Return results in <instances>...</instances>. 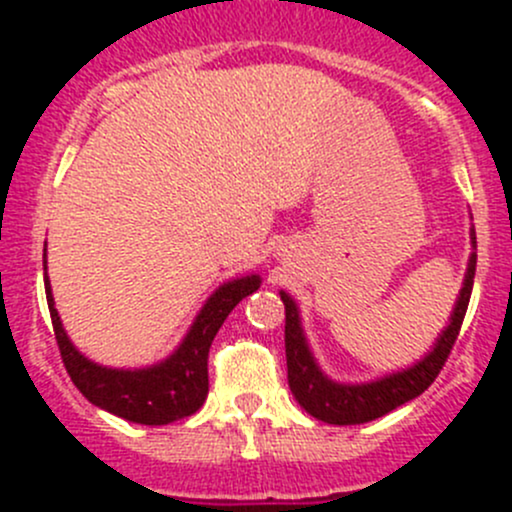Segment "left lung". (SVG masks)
Masks as SVG:
<instances>
[{
    "label": "left lung",
    "instance_id": "1",
    "mask_svg": "<svg viewBox=\"0 0 512 512\" xmlns=\"http://www.w3.org/2000/svg\"><path fill=\"white\" fill-rule=\"evenodd\" d=\"M473 247H476V230H471ZM473 277H476V252L468 260L466 280H463L461 294L456 299L448 327L438 334L433 349L416 361L409 369L394 371L376 381L366 384H339L332 381L314 359L304 337L302 322H299V309L287 292H280L285 302V352H287V381L297 404L309 416L319 418L334 426H356V423L374 421L386 416L389 411L399 409L406 401L421 396L428 386L436 381L438 371L446 364L458 332H461L463 317H466L468 302L473 292Z\"/></svg>",
    "mask_w": 512,
    "mask_h": 512
}]
</instances>
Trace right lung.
Instances as JSON below:
<instances>
[{
	"label": "right lung",
	"mask_w": 512,
	"mask_h": 512,
	"mask_svg": "<svg viewBox=\"0 0 512 512\" xmlns=\"http://www.w3.org/2000/svg\"><path fill=\"white\" fill-rule=\"evenodd\" d=\"M260 275H247L220 285L203 304L188 334L168 359L146 369H108L86 359L66 337L64 324L54 307L49 277H46V242H44V287L49 302L51 324L61 359L76 389L113 416L143 426H165L178 418L193 416L208 396V352L215 334L223 327L227 314L260 287Z\"/></svg>",
	"instance_id": "obj_1"
}]
</instances>
